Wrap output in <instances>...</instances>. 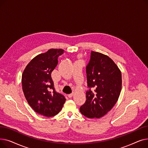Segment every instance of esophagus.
Returning a JSON list of instances; mask_svg holds the SVG:
<instances>
[{
	"label": "esophagus",
	"mask_w": 148,
	"mask_h": 148,
	"mask_svg": "<svg viewBox=\"0 0 148 148\" xmlns=\"http://www.w3.org/2000/svg\"><path fill=\"white\" fill-rule=\"evenodd\" d=\"M73 95H74V93H71V94L68 95V98H71Z\"/></svg>",
	"instance_id": "esophagus-1"
}]
</instances>
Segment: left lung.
<instances>
[{"label":"left lung","mask_w":148,"mask_h":148,"mask_svg":"<svg viewBox=\"0 0 148 148\" xmlns=\"http://www.w3.org/2000/svg\"><path fill=\"white\" fill-rule=\"evenodd\" d=\"M86 100L80 108L88 118H100L117 102L122 89V75L113 60L101 53L92 51L86 66Z\"/></svg>","instance_id":"obj_1"}]
</instances>
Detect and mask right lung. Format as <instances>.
I'll list each match as a JSON object with an SVG mask.
<instances>
[{"label": "right lung", "instance_id": "obj_1", "mask_svg": "<svg viewBox=\"0 0 148 148\" xmlns=\"http://www.w3.org/2000/svg\"><path fill=\"white\" fill-rule=\"evenodd\" d=\"M64 50L50 49L38 54L26 66L22 74V89L33 110L46 117L59 113L66 99L56 92L51 74L58 65V58Z\"/></svg>", "mask_w": 148, "mask_h": 148}]
</instances>
